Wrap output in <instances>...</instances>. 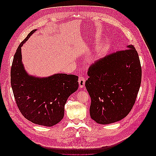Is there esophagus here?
Wrapping results in <instances>:
<instances>
[{"label": "esophagus", "mask_w": 156, "mask_h": 156, "mask_svg": "<svg viewBox=\"0 0 156 156\" xmlns=\"http://www.w3.org/2000/svg\"><path fill=\"white\" fill-rule=\"evenodd\" d=\"M78 82H79V84L80 88H83L84 87V85H85V79H84L82 76L79 77Z\"/></svg>", "instance_id": "obj_1"}]
</instances>
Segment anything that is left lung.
Instances as JSON below:
<instances>
[{
    "label": "left lung",
    "mask_w": 156,
    "mask_h": 156,
    "mask_svg": "<svg viewBox=\"0 0 156 156\" xmlns=\"http://www.w3.org/2000/svg\"><path fill=\"white\" fill-rule=\"evenodd\" d=\"M96 61L88 68L85 87L91 98L90 115L100 124L123 119L133 108L142 69L133 45Z\"/></svg>",
    "instance_id": "1"
}]
</instances>
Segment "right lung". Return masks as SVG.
I'll use <instances>...</instances> for the list:
<instances>
[{
    "label": "right lung",
    "mask_w": 156,
    "mask_h": 156,
    "mask_svg": "<svg viewBox=\"0 0 156 156\" xmlns=\"http://www.w3.org/2000/svg\"><path fill=\"white\" fill-rule=\"evenodd\" d=\"M36 30L21 42L11 67V86L17 107L32 123L51 127L63 119L68 97L78 89V76L58 73L46 78L28 75L21 61L23 44Z\"/></svg>",
    "instance_id": "right-lung-1"
}]
</instances>
